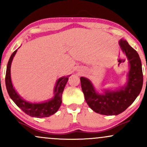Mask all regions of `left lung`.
Here are the masks:
<instances>
[{
    "label": "left lung",
    "instance_id": "left-lung-1",
    "mask_svg": "<svg viewBox=\"0 0 147 147\" xmlns=\"http://www.w3.org/2000/svg\"><path fill=\"white\" fill-rule=\"evenodd\" d=\"M119 45L129 61V70L125 86L115 90L103 89L102 93H99L88 79L80 77L86 102L97 113L105 115L122 113L136 100L142 88L143 74L139 55L123 38L119 41Z\"/></svg>",
    "mask_w": 147,
    "mask_h": 147
}]
</instances>
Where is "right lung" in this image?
Returning <instances> with one entry per match:
<instances>
[{"label":"right lung","mask_w":147,"mask_h":147,"mask_svg":"<svg viewBox=\"0 0 147 147\" xmlns=\"http://www.w3.org/2000/svg\"><path fill=\"white\" fill-rule=\"evenodd\" d=\"M17 50L13 52L10 57L7 65L5 75L6 88L10 98L15 104L19 107L23 112L28 115L33 117H50L55 114L59 110L62 102V94L66 83L68 82V77L70 75L64 76L60 77L57 81L56 85L54 88V96L52 99L43 102H30L23 99L19 94L15 90L13 86L11 79V65L14 57L16 55Z\"/></svg>","instance_id":"add662e5"}]
</instances>
